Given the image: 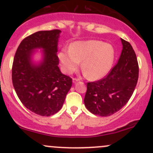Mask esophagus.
Segmentation results:
<instances>
[{"mask_svg":"<svg viewBox=\"0 0 153 153\" xmlns=\"http://www.w3.org/2000/svg\"><path fill=\"white\" fill-rule=\"evenodd\" d=\"M79 81V79L78 78H73V83H75L76 82Z\"/></svg>","mask_w":153,"mask_h":153,"instance_id":"34e87169","label":"esophagus"}]
</instances>
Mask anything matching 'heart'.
<instances>
[{"instance_id": "1", "label": "heart", "mask_w": 153, "mask_h": 153, "mask_svg": "<svg viewBox=\"0 0 153 153\" xmlns=\"http://www.w3.org/2000/svg\"><path fill=\"white\" fill-rule=\"evenodd\" d=\"M58 57L66 74L76 71L82 61L84 74L92 80H98L109 71L114 58V50L109 44L101 41H78L72 44L70 49H62Z\"/></svg>"}]
</instances>
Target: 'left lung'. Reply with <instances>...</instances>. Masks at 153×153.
I'll return each instance as SVG.
<instances>
[{"mask_svg": "<svg viewBox=\"0 0 153 153\" xmlns=\"http://www.w3.org/2000/svg\"><path fill=\"white\" fill-rule=\"evenodd\" d=\"M122 50L117 65L107 76L88 82L84 103L95 115L108 117L127 104L137 82L139 66L129 42L121 39Z\"/></svg>", "mask_w": 153, "mask_h": 153, "instance_id": "obj_1", "label": "left lung"}]
</instances>
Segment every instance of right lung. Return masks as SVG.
Returning <instances> with one entry per match:
<instances>
[{"label":"right lung","mask_w":153,"mask_h":153,"mask_svg":"<svg viewBox=\"0 0 153 153\" xmlns=\"http://www.w3.org/2000/svg\"><path fill=\"white\" fill-rule=\"evenodd\" d=\"M60 30L39 31L22 40L16 52L12 66V82L26 108L36 114L50 117L62 108L72 86V78L58 67L57 45ZM36 48H42L43 60L32 61Z\"/></svg>","instance_id":"1"}]
</instances>
